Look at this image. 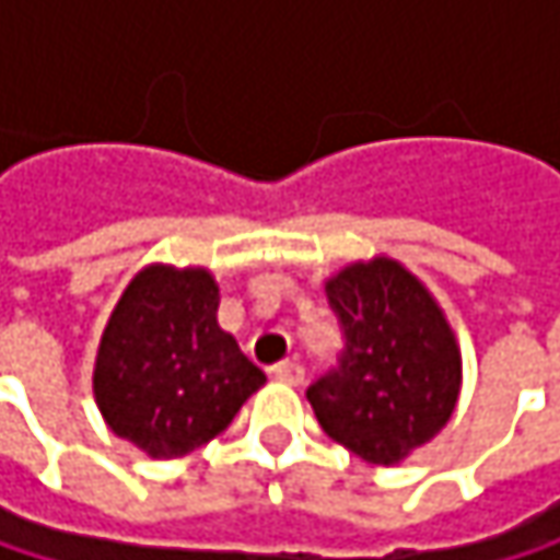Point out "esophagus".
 I'll return each mask as SVG.
<instances>
[{"instance_id":"1","label":"esophagus","mask_w":560,"mask_h":560,"mask_svg":"<svg viewBox=\"0 0 560 560\" xmlns=\"http://www.w3.org/2000/svg\"><path fill=\"white\" fill-rule=\"evenodd\" d=\"M272 376L279 383H288V386H301L304 383V366L298 360H284V363H276L272 366Z\"/></svg>"}]
</instances>
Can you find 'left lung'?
<instances>
[{
    "mask_svg": "<svg viewBox=\"0 0 560 560\" xmlns=\"http://www.w3.org/2000/svg\"><path fill=\"white\" fill-rule=\"evenodd\" d=\"M327 301L343 330V353L311 383L307 401L327 438L366 464H398L454 415V330L431 291L386 256L327 279Z\"/></svg>",
    "mask_w": 560,
    "mask_h": 560,
    "instance_id": "left-lung-1",
    "label": "left lung"
}]
</instances>
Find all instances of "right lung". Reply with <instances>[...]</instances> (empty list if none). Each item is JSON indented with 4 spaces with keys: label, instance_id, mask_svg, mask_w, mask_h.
I'll return each mask as SVG.
<instances>
[{
    "label": "right lung",
    "instance_id": "right-lung-1",
    "mask_svg": "<svg viewBox=\"0 0 560 560\" xmlns=\"http://www.w3.org/2000/svg\"><path fill=\"white\" fill-rule=\"evenodd\" d=\"M220 288L207 269L149 266L109 314L93 395L113 434L155 460L217 438L266 373L217 324Z\"/></svg>",
    "mask_w": 560,
    "mask_h": 560
}]
</instances>
